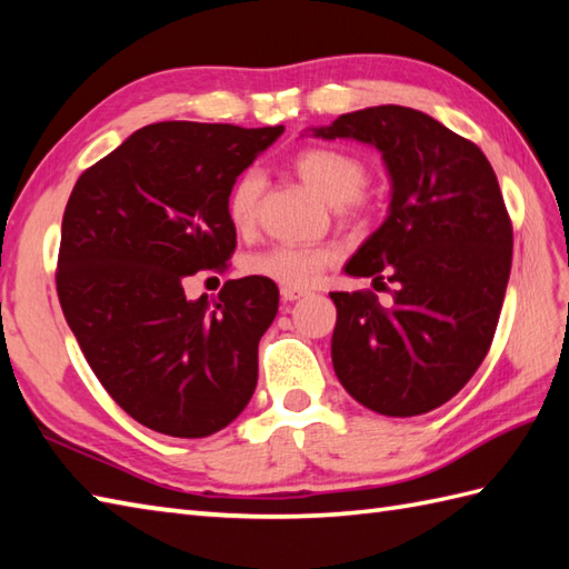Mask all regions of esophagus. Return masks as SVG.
Masks as SVG:
<instances>
[{"instance_id":"obj_1","label":"esophagus","mask_w":569,"mask_h":569,"mask_svg":"<svg viewBox=\"0 0 569 569\" xmlns=\"http://www.w3.org/2000/svg\"><path fill=\"white\" fill-rule=\"evenodd\" d=\"M306 296H308L306 288H291V286H283L281 288V298L283 300H300V298H306Z\"/></svg>"}]
</instances>
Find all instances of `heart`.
I'll return each instance as SVG.
<instances>
[{"mask_svg":"<svg viewBox=\"0 0 569 569\" xmlns=\"http://www.w3.org/2000/svg\"><path fill=\"white\" fill-rule=\"evenodd\" d=\"M293 168L303 178V183L316 190L325 202L340 204V214L347 220H359L369 210V200L365 196L369 168L359 156L337 147H310L296 153ZM261 192L263 178L259 171L241 173L229 190L227 217L239 232H247L257 222ZM332 259L335 253L325 247L276 244L251 253L244 261V271L249 276L269 278L278 286L303 288L316 283Z\"/></svg>","mask_w":569,"mask_h":569,"instance_id":"obj_1","label":"heart"}]
</instances>
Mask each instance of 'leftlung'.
I'll use <instances>...</instances> for the list:
<instances>
[{"label": "left lung", "instance_id": "8db88e82", "mask_svg": "<svg viewBox=\"0 0 569 569\" xmlns=\"http://www.w3.org/2000/svg\"><path fill=\"white\" fill-rule=\"evenodd\" d=\"M316 137L371 143L393 180L389 217L345 269L391 283V306L330 293L335 373L381 416H422L475 377L497 332L513 257L497 173L475 141L410 107L342 114Z\"/></svg>", "mask_w": 569, "mask_h": 569}]
</instances>
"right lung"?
<instances>
[{
  "instance_id": "obj_1",
  "label": "right lung",
  "mask_w": 569,
  "mask_h": 569,
  "mask_svg": "<svg viewBox=\"0 0 569 569\" xmlns=\"http://www.w3.org/2000/svg\"><path fill=\"white\" fill-rule=\"evenodd\" d=\"M283 127L156 122L82 171L60 227L56 291L94 377L141 426L208 438L257 389L259 340L278 312L269 278L227 281L214 303L183 278L224 273L241 171Z\"/></svg>"
}]
</instances>
